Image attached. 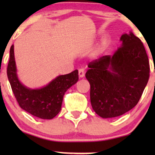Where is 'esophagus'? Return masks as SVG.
<instances>
[{
  "label": "esophagus",
  "instance_id": "34e87169",
  "mask_svg": "<svg viewBox=\"0 0 155 155\" xmlns=\"http://www.w3.org/2000/svg\"><path fill=\"white\" fill-rule=\"evenodd\" d=\"M84 74H85L84 69L80 68L79 70V77L80 78H83L84 76Z\"/></svg>",
  "mask_w": 155,
  "mask_h": 155
}]
</instances>
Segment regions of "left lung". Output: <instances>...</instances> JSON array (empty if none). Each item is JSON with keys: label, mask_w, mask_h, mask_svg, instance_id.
Instances as JSON below:
<instances>
[{"label": "left lung", "mask_w": 155, "mask_h": 155, "mask_svg": "<svg viewBox=\"0 0 155 155\" xmlns=\"http://www.w3.org/2000/svg\"><path fill=\"white\" fill-rule=\"evenodd\" d=\"M112 55L88 64L90 102L102 118H113L131 110L139 101L149 78V62L143 44L132 32L121 36Z\"/></svg>", "instance_id": "8db88e82"}]
</instances>
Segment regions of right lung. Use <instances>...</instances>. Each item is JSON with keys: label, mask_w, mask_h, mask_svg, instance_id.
<instances>
[{"label": "right lung", "mask_w": 155, "mask_h": 155, "mask_svg": "<svg viewBox=\"0 0 155 155\" xmlns=\"http://www.w3.org/2000/svg\"><path fill=\"white\" fill-rule=\"evenodd\" d=\"M7 76L17 102L23 110L44 120H51L61 110L65 92L79 80L78 70L57 76L39 89H31L19 81L17 74L14 45L11 47Z\"/></svg>", "instance_id": "add662e5"}]
</instances>
